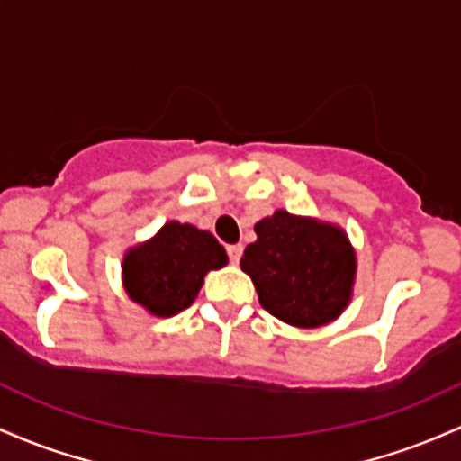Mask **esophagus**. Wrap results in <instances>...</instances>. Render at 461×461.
Masks as SVG:
<instances>
[{
  "label": "esophagus",
  "instance_id": "esophagus-1",
  "mask_svg": "<svg viewBox=\"0 0 461 461\" xmlns=\"http://www.w3.org/2000/svg\"><path fill=\"white\" fill-rule=\"evenodd\" d=\"M226 252H229L230 263H240L241 255H244V246H241V244H232V246L226 248Z\"/></svg>",
  "mask_w": 461,
  "mask_h": 461
}]
</instances>
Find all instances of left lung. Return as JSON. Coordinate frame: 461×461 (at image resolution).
Instances as JSON below:
<instances>
[{
	"mask_svg": "<svg viewBox=\"0 0 461 461\" xmlns=\"http://www.w3.org/2000/svg\"><path fill=\"white\" fill-rule=\"evenodd\" d=\"M241 270L255 283L266 312L294 327H320L348 304L355 252L339 229L276 211L255 226Z\"/></svg>",
	"mask_w": 461,
	"mask_h": 461,
	"instance_id": "1",
	"label": "left lung"
}]
</instances>
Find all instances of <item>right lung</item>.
I'll list each match as a JSON object with an SVG mask.
<instances>
[{"label": "right lung", "instance_id": "add662e5", "mask_svg": "<svg viewBox=\"0 0 461 461\" xmlns=\"http://www.w3.org/2000/svg\"><path fill=\"white\" fill-rule=\"evenodd\" d=\"M229 257L211 232L169 221L154 240L123 258V285L134 303L154 315L187 309L203 287L204 274L224 267Z\"/></svg>", "mask_w": 461, "mask_h": 461}]
</instances>
